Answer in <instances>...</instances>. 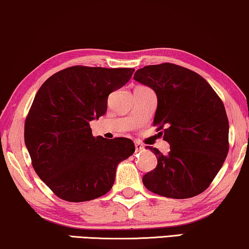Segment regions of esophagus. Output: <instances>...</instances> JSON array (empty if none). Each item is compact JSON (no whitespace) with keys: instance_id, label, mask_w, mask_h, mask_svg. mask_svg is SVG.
I'll return each instance as SVG.
<instances>
[{"instance_id":"1","label":"esophagus","mask_w":249,"mask_h":249,"mask_svg":"<svg viewBox=\"0 0 249 249\" xmlns=\"http://www.w3.org/2000/svg\"><path fill=\"white\" fill-rule=\"evenodd\" d=\"M135 149H136V151H143V150H144V146H143L141 143L135 142Z\"/></svg>"}]
</instances>
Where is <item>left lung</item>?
<instances>
[{
  "label": "left lung",
  "mask_w": 249,
  "mask_h": 249,
  "mask_svg": "<svg viewBox=\"0 0 249 249\" xmlns=\"http://www.w3.org/2000/svg\"><path fill=\"white\" fill-rule=\"evenodd\" d=\"M134 80L153 89V126L170 144L168 155L148 146L158 160L143 184L164 197L190 198L210 186L229 151V122L222 100L204 78L183 66L146 65Z\"/></svg>",
  "instance_id": "left-lung-1"
}]
</instances>
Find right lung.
Wrapping results in <instances>:
<instances>
[{
  "mask_svg": "<svg viewBox=\"0 0 249 249\" xmlns=\"http://www.w3.org/2000/svg\"><path fill=\"white\" fill-rule=\"evenodd\" d=\"M133 72L75 65L38 90L24 123V143L35 171L59 198L86 202L105 195L117 164L134 153L132 140L94 138L89 124L106 113L108 96Z\"/></svg>",
  "mask_w": 249,
  "mask_h": 249,
  "instance_id": "right-lung-1",
  "label": "right lung"
}]
</instances>
